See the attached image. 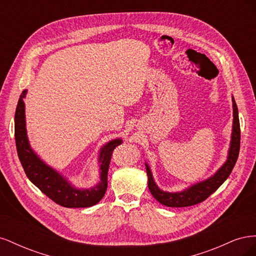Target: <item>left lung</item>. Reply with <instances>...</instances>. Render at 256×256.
Listing matches in <instances>:
<instances>
[{
  "instance_id": "left-lung-1",
  "label": "left lung",
  "mask_w": 256,
  "mask_h": 256,
  "mask_svg": "<svg viewBox=\"0 0 256 256\" xmlns=\"http://www.w3.org/2000/svg\"><path fill=\"white\" fill-rule=\"evenodd\" d=\"M233 131H232V140L228 150V160L208 180L200 182L196 184L182 192H166L158 188L154 182L152 174L150 172V166L145 164L146 173L148 177V189L152 196L156 198L159 203L168 207H187L196 205L205 200L209 196L218 189L220 186L228 180V177L233 171L235 164L239 154L240 150V124L238 118V109L233 98Z\"/></svg>"
}]
</instances>
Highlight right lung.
I'll use <instances>...</instances> for the list:
<instances>
[{"mask_svg": "<svg viewBox=\"0 0 256 256\" xmlns=\"http://www.w3.org/2000/svg\"><path fill=\"white\" fill-rule=\"evenodd\" d=\"M28 90H23L14 113V140H16L17 152L23 170L28 180L56 204L67 208L90 207L97 204L104 196L108 187V171L116 146L122 144L120 138L106 143L99 154L100 182L90 189H76L69 184L63 175L49 166L37 156L30 148L26 128V110L23 98Z\"/></svg>", "mask_w": 256, "mask_h": 256, "instance_id": "right-lung-1", "label": "right lung"}]
</instances>
